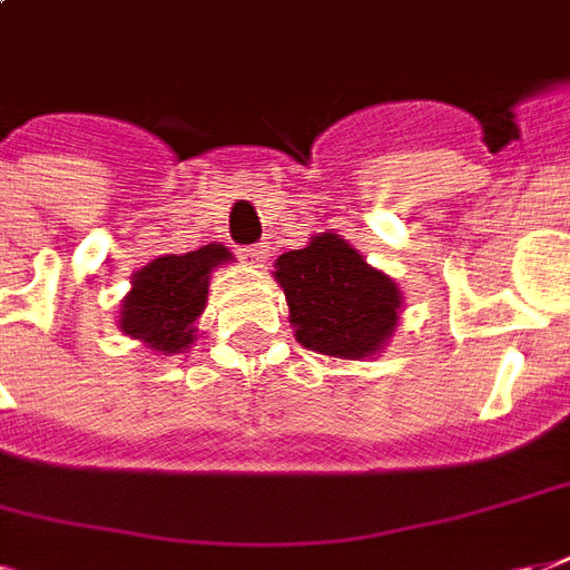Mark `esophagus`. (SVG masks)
<instances>
[{
    "label": "esophagus",
    "instance_id": "1",
    "mask_svg": "<svg viewBox=\"0 0 570 570\" xmlns=\"http://www.w3.org/2000/svg\"><path fill=\"white\" fill-rule=\"evenodd\" d=\"M268 256V245L266 242H259V245H250V247H242V259H247V263H254V266H259V263H266Z\"/></svg>",
    "mask_w": 570,
    "mask_h": 570
}]
</instances>
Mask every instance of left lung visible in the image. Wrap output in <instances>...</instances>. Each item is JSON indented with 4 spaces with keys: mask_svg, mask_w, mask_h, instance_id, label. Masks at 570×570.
Here are the masks:
<instances>
[{
    "mask_svg": "<svg viewBox=\"0 0 570 570\" xmlns=\"http://www.w3.org/2000/svg\"><path fill=\"white\" fill-rule=\"evenodd\" d=\"M275 281L289 304L295 341L332 358L376 355L401 320V286L334 233L277 256Z\"/></svg>",
    "mask_w": 570,
    "mask_h": 570,
    "instance_id": "obj_1",
    "label": "left lung"
}]
</instances>
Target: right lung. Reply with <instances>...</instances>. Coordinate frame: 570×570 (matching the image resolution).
I'll list each match as a JSON object with an SVG mask.
<instances>
[{
    "instance_id": "1",
    "label": "right lung",
    "mask_w": 570,
    "mask_h": 570,
    "mask_svg": "<svg viewBox=\"0 0 570 570\" xmlns=\"http://www.w3.org/2000/svg\"><path fill=\"white\" fill-rule=\"evenodd\" d=\"M224 245H203L190 254H167L134 272L121 302L119 328L155 353H181L197 341V320L206 311L212 268L229 263Z\"/></svg>"
}]
</instances>
